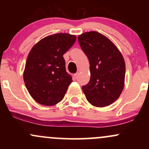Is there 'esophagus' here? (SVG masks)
I'll use <instances>...</instances> for the list:
<instances>
[{"label": "esophagus", "instance_id": "34e87169", "mask_svg": "<svg viewBox=\"0 0 149 149\" xmlns=\"http://www.w3.org/2000/svg\"><path fill=\"white\" fill-rule=\"evenodd\" d=\"M79 72H80V71L79 70H78V71H77V73H76L74 74V76H75V78H77V77H78V73H79Z\"/></svg>", "mask_w": 149, "mask_h": 149}]
</instances>
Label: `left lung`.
<instances>
[{
	"label": "left lung",
	"mask_w": 149,
	"mask_h": 149,
	"mask_svg": "<svg viewBox=\"0 0 149 149\" xmlns=\"http://www.w3.org/2000/svg\"><path fill=\"white\" fill-rule=\"evenodd\" d=\"M78 39L90 61V80L82 87L86 99L97 107L110 105L118 100L124 88L123 57L108 38L97 31L85 32Z\"/></svg>",
	"instance_id": "obj_1"
}]
</instances>
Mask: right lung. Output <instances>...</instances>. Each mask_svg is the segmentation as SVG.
Listing matches in <instances>:
<instances>
[{"label": "right lung", "mask_w": 149, "mask_h": 149, "mask_svg": "<svg viewBox=\"0 0 149 149\" xmlns=\"http://www.w3.org/2000/svg\"><path fill=\"white\" fill-rule=\"evenodd\" d=\"M76 39V36L69 33L54 34L42 38L31 49L26 61L24 81L38 103L52 106L64 98L73 80L66 72L63 55Z\"/></svg>", "instance_id": "obj_1"}]
</instances>
